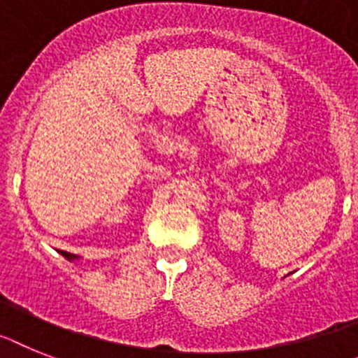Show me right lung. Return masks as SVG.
I'll return each mask as SVG.
<instances>
[{
	"label": "right lung",
	"instance_id": "1",
	"mask_svg": "<svg viewBox=\"0 0 358 358\" xmlns=\"http://www.w3.org/2000/svg\"><path fill=\"white\" fill-rule=\"evenodd\" d=\"M62 255H63V257H65V258H67V260H71V262H72V260H78V257H76V255L65 253V251H62Z\"/></svg>",
	"mask_w": 358,
	"mask_h": 358
}]
</instances>
